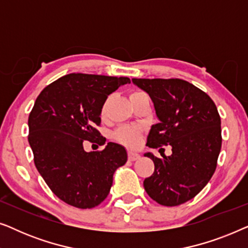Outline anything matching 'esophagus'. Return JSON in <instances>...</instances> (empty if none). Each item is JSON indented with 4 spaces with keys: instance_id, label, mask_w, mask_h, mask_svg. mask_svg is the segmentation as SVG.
<instances>
[{
    "instance_id": "1",
    "label": "esophagus",
    "mask_w": 248,
    "mask_h": 248,
    "mask_svg": "<svg viewBox=\"0 0 248 248\" xmlns=\"http://www.w3.org/2000/svg\"><path fill=\"white\" fill-rule=\"evenodd\" d=\"M127 155H128V160H131V161H135L140 158V155H139L138 152H134V151H128Z\"/></svg>"
}]
</instances>
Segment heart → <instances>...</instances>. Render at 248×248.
Returning <instances> with one entry per match:
<instances>
[{"instance_id":"obj_1","label":"heart","mask_w":248,"mask_h":248,"mask_svg":"<svg viewBox=\"0 0 248 248\" xmlns=\"http://www.w3.org/2000/svg\"><path fill=\"white\" fill-rule=\"evenodd\" d=\"M143 93L142 91H134L131 93L130 97L137 96V94ZM114 138L120 142L122 144L127 145V147H138L140 143V130L137 127H130V126H124L118 128L115 132Z\"/></svg>"}]
</instances>
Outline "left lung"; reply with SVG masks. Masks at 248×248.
I'll use <instances>...</instances> for the list:
<instances>
[{
  "label": "left lung",
  "instance_id": "1",
  "mask_svg": "<svg viewBox=\"0 0 248 248\" xmlns=\"http://www.w3.org/2000/svg\"><path fill=\"white\" fill-rule=\"evenodd\" d=\"M154 103L159 123L148 134L149 148L172 154L152 159L155 171L143 186L161 205L176 206L202 191L211 179L221 149V121L215 103L205 93L181 79H132Z\"/></svg>",
  "mask_w": 248,
  "mask_h": 248
}]
</instances>
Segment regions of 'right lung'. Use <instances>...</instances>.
Returning <instances> with one entry per match:
<instances>
[{
	"label": "right lung",
	"mask_w": 248,
	"mask_h": 248,
	"mask_svg": "<svg viewBox=\"0 0 248 248\" xmlns=\"http://www.w3.org/2000/svg\"><path fill=\"white\" fill-rule=\"evenodd\" d=\"M128 78L71 73L47 86L28 118L33 161L57 198L79 209L99 205L113 185L115 170L125 165L123 145L108 142L103 151L87 152L84 141L105 144L97 131L108 96Z\"/></svg>",
	"instance_id": "1"
}]
</instances>
